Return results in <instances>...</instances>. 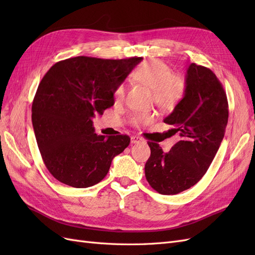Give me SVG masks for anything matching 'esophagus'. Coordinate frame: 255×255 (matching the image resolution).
<instances>
[{
    "mask_svg": "<svg viewBox=\"0 0 255 255\" xmlns=\"http://www.w3.org/2000/svg\"><path fill=\"white\" fill-rule=\"evenodd\" d=\"M143 139L141 137H138V136H132L130 137V142L132 143H138V142H141Z\"/></svg>",
    "mask_w": 255,
    "mask_h": 255,
    "instance_id": "1",
    "label": "esophagus"
}]
</instances>
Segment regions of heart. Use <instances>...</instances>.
<instances>
[{
  "label": "heart",
  "instance_id": "b5f03b06",
  "mask_svg": "<svg viewBox=\"0 0 255 255\" xmlns=\"http://www.w3.org/2000/svg\"><path fill=\"white\" fill-rule=\"evenodd\" d=\"M134 80L152 89L153 101L164 110H171L181 101L185 92V81L180 74L172 73L170 67L159 59H150L136 68ZM115 100L121 102L126 97L125 85H119L114 92ZM153 121L150 114H136L130 122L134 127H141Z\"/></svg>",
  "mask_w": 255,
  "mask_h": 255
}]
</instances>
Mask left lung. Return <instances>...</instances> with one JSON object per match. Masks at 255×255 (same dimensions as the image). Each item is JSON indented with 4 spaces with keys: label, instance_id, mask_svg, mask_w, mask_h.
Masks as SVG:
<instances>
[{
    "label": "left lung",
    "instance_id": "1",
    "mask_svg": "<svg viewBox=\"0 0 255 255\" xmlns=\"http://www.w3.org/2000/svg\"><path fill=\"white\" fill-rule=\"evenodd\" d=\"M185 85L183 99L164 119L181 140L168 153L158 143L148 142L151 155L144 166L145 179L161 195H176L202 179L228 125L227 94L211 69L190 64Z\"/></svg>",
    "mask_w": 255,
    "mask_h": 255
}]
</instances>
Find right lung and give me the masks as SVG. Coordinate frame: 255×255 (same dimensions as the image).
<instances>
[{
    "label": "right lung",
    "instance_id": "add662e5",
    "mask_svg": "<svg viewBox=\"0 0 255 255\" xmlns=\"http://www.w3.org/2000/svg\"><path fill=\"white\" fill-rule=\"evenodd\" d=\"M142 57L60 60L44 74L32 105V122L43 163L68 186L101 182L113 158L129 144L128 135H97L92 118L115 103L114 92Z\"/></svg>",
    "mask_w": 255,
    "mask_h": 255
}]
</instances>
